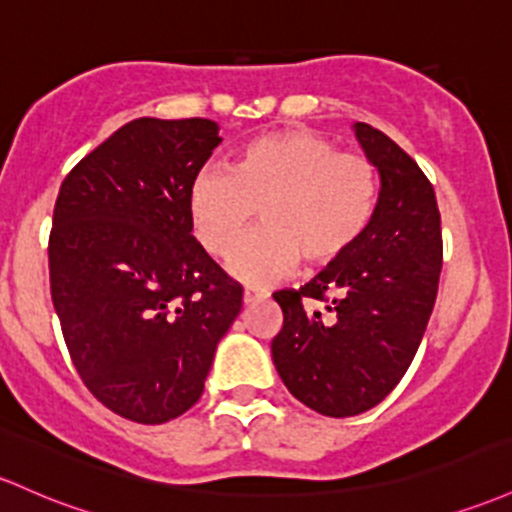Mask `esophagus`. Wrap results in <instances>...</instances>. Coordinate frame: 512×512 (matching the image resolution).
Wrapping results in <instances>:
<instances>
[{"instance_id":"1","label":"esophagus","mask_w":512,"mask_h":512,"mask_svg":"<svg viewBox=\"0 0 512 512\" xmlns=\"http://www.w3.org/2000/svg\"><path fill=\"white\" fill-rule=\"evenodd\" d=\"M265 299H267L265 291H257V289H245L243 291V303H245V306H255V303H260V301H265Z\"/></svg>"}]
</instances>
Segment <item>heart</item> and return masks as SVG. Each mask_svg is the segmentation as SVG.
Instances as JSON below:
<instances>
[{
  "label": "heart",
  "mask_w": 512,
  "mask_h": 512,
  "mask_svg": "<svg viewBox=\"0 0 512 512\" xmlns=\"http://www.w3.org/2000/svg\"><path fill=\"white\" fill-rule=\"evenodd\" d=\"M379 206V172L364 155L308 128L250 140L233 170H206L189 194L194 233L226 257L260 211V233L230 257V272L255 286L277 284L306 267L338 265L362 243Z\"/></svg>",
  "instance_id": "obj_1"
}]
</instances>
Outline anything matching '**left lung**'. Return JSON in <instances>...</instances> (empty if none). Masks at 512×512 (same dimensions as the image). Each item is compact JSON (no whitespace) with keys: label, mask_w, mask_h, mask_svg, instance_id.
Listing matches in <instances>:
<instances>
[{"label":"left lung","mask_w":512,"mask_h":512,"mask_svg":"<svg viewBox=\"0 0 512 512\" xmlns=\"http://www.w3.org/2000/svg\"><path fill=\"white\" fill-rule=\"evenodd\" d=\"M381 179L372 228L301 289L274 291L284 325L272 359L303 406L350 418L384 401L411 367L437 299L442 228L435 189L389 136L355 123Z\"/></svg>","instance_id":"8db88e82"}]
</instances>
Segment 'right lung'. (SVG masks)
<instances>
[{
	"label": "right lung",
	"mask_w": 512,
	"mask_h": 512,
	"mask_svg": "<svg viewBox=\"0 0 512 512\" xmlns=\"http://www.w3.org/2000/svg\"><path fill=\"white\" fill-rule=\"evenodd\" d=\"M221 143L209 119H136L60 187L50 296L72 364L121 418L160 425L204 393L243 286L192 235L189 194Z\"/></svg>",
	"instance_id": "right-lung-1"
}]
</instances>
